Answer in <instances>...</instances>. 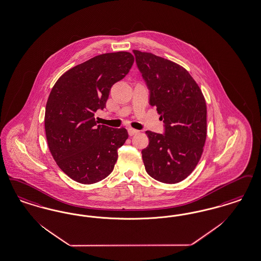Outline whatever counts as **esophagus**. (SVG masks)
I'll return each mask as SVG.
<instances>
[{"label":"esophagus","mask_w":261,"mask_h":261,"mask_svg":"<svg viewBox=\"0 0 261 261\" xmlns=\"http://www.w3.org/2000/svg\"><path fill=\"white\" fill-rule=\"evenodd\" d=\"M138 133H139L138 130L133 129V128H128V134H129V136L136 135V134H138Z\"/></svg>","instance_id":"obj_1"}]
</instances>
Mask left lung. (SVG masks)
Returning <instances> with one entry per match:
<instances>
[{
	"instance_id": "8db88e82",
	"label": "left lung",
	"mask_w": 261,
	"mask_h": 261,
	"mask_svg": "<svg viewBox=\"0 0 261 261\" xmlns=\"http://www.w3.org/2000/svg\"><path fill=\"white\" fill-rule=\"evenodd\" d=\"M136 62L150 90L149 103L165 123V135L146 131L142 150L147 174L177 184L198 164L207 138V105L197 83L180 65L134 49Z\"/></svg>"
}]
</instances>
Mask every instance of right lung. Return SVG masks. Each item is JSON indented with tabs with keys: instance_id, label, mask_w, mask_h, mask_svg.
<instances>
[{
	"instance_id": "right-lung-1",
	"label": "right lung",
	"mask_w": 261,
	"mask_h": 261,
	"mask_svg": "<svg viewBox=\"0 0 261 261\" xmlns=\"http://www.w3.org/2000/svg\"><path fill=\"white\" fill-rule=\"evenodd\" d=\"M133 63L134 56L127 51L100 54L68 70L53 85L44 115L47 145L56 164L80 184L108 177L117 148L128 139L123 127L97 125L94 114L104 109L112 86Z\"/></svg>"
}]
</instances>
